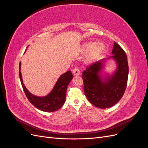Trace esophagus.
<instances>
[{
    "instance_id": "obj_1",
    "label": "esophagus",
    "mask_w": 148,
    "mask_h": 148,
    "mask_svg": "<svg viewBox=\"0 0 148 148\" xmlns=\"http://www.w3.org/2000/svg\"><path fill=\"white\" fill-rule=\"evenodd\" d=\"M72 71H73V75H75V76H78V75H79V73H80L79 70V69L77 68V67H75V68H74Z\"/></svg>"
}]
</instances>
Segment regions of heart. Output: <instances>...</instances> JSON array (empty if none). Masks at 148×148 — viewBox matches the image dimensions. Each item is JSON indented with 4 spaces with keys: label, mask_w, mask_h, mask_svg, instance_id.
<instances>
[{
    "label": "heart",
    "mask_w": 148,
    "mask_h": 148,
    "mask_svg": "<svg viewBox=\"0 0 148 148\" xmlns=\"http://www.w3.org/2000/svg\"><path fill=\"white\" fill-rule=\"evenodd\" d=\"M85 52L89 53L88 57V61L92 62L99 57L104 52L105 46L103 44H98L96 42H88L84 45Z\"/></svg>",
    "instance_id": "obj_1"
}]
</instances>
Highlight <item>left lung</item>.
<instances>
[{
  "mask_svg": "<svg viewBox=\"0 0 148 148\" xmlns=\"http://www.w3.org/2000/svg\"><path fill=\"white\" fill-rule=\"evenodd\" d=\"M109 58L116 62L117 69L113 75H106L104 79L100 75L104 60L89 65L82 73L84 92L88 100L100 109L114 106L121 99L127 88L128 65L126 53L117 42H114Z\"/></svg>",
  "mask_w": 148,
  "mask_h": 148,
  "instance_id": "left-lung-1",
  "label": "left lung"
}]
</instances>
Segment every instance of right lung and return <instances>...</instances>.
Instances as JSON below:
<instances>
[{"label": "right lung", "mask_w": 148, "mask_h": 148, "mask_svg": "<svg viewBox=\"0 0 148 148\" xmlns=\"http://www.w3.org/2000/svg\"><path fill=\"white\" fill-rule=\"evenodd\" d=\"M21 62L19 66V75L23 91L29 101L35 107L40 110L47 112H54L60 109L65 101L67 86L73 78V75L70 71L62 75L58 79L54 87L51 92L46 96L39 97L32 95L25 87L22 79L21 73Z\"/></svg>", "instance_id": "right-lung-1"}]
</instances>
